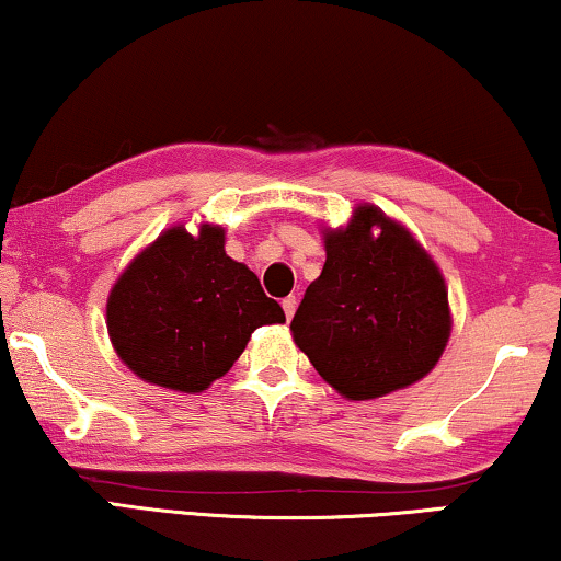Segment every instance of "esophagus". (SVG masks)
Segmentation results:
<instances>
[{
  "label": "esophagus",
  "mask_w": 561,
  "mask_h": 561,
  "mask_svg": "<svg viewBox=\"0 0 561 561\" xmlns=\"http://www.w3.org/2000/svg\"><path fill=\"white\" fill-rule=\"evenodd\" d=\"M296 304H298V298H296V296H286V298H283V311H286V319L294 317Z\"/></svg>",
  "instance_id": "1"
}]
</instances>
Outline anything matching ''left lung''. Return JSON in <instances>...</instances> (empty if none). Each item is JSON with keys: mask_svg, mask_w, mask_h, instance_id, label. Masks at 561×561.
<instances>
[{"mask_svg": "<svg viewBox=\"0 0 561 561\" xmlns=\"http://www.w3.org/2000/svg\"><path fill=\"white\" fill-rule=\"evenodd\" d=\"M324 247L322 275L290 322L296 345L347 399H376L420 381L450 330L438 267L374 206L355 210L345 229L327 231Z\"/></svg>", "mask_w": 561, "mask_h": 561, "instance_id": "8db88e82", "label": "left lung"}]
</instances>
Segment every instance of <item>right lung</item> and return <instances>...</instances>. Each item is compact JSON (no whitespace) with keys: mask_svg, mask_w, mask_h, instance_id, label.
Masks as SVG:
<instances>
[{"mask_svg":"<svg viewBox=\"0 0 561 561\" xmlns=\"http://www.w3.org/2000/svg\"><path fill=\"white\" fill-rule=\"evenodd\" d=\"M286 322L257 275L224 252V229L164 231L115 283L107 332L144 381L203 391L242 355L260 324Z\"/></svg>","mask_w":561,"mask_h":561,"instance_id":"add662e5","label":"right lung"}]
</instances>
